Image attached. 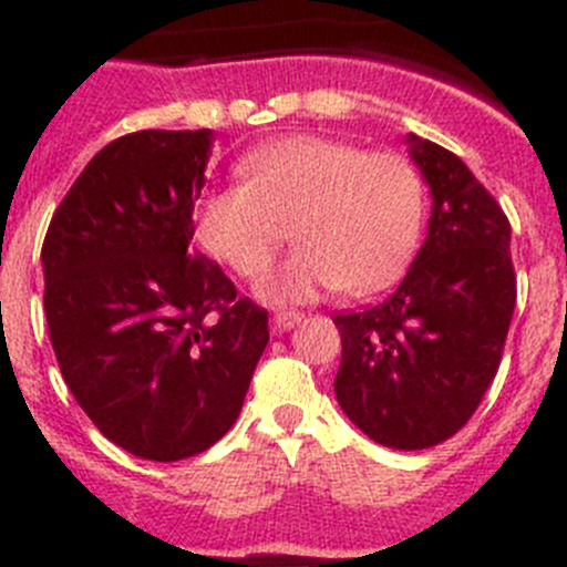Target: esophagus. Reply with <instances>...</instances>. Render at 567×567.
<instances>
[{
  "instance_id": "esophagus-1",
  "label": "esophagus",
  "mask_w": 567,
  "mask_h": 567,
  "mask_svg": "<svg viewBox=\"0 0 567 567\" xmlns=\"http://www.w3.org/2000/svg\"><path fill=\"white\" fill-rule=\"evenodd\" d=\"M301 318H305V312H299V310H279L271 320V329L274 331H288V329H293L296 323H301Z\"/></svg>"
}]
</instances>
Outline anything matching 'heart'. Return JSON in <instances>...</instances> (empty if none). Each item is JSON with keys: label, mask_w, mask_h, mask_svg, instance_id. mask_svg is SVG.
<instances>
[{"label": "heart", "mask_w": 567, "mask_h": 567, "mask_svg": "<svg viewBox=\"0 0 567 567\" xmlns=\"http://www.w3.org/2000/svg\"><path fill=\"white\" fill-rule=\"evenodd\" d=\"M241 186L210 192L197 238L238 277L262 282L288 238L299 251L271 293L305 301L340 288L364 296L409 262L425 216V186L400 153H368L323 136H288L238 164Z\"/></svg>", "instance_id": "obj_1"}]
</instances>
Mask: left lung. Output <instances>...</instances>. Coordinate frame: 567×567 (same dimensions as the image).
Segmentation results:
<instances>
[{"label": "left lung", "mask_w": 567, "mask_h": 567, "mask_svg": "<svg viewBox=\"0 0 567 567\" xmlns=\"http://www.w3.org/2000/svg\"><path fill=\"white\" fill-rule=\"evenodd\" d=\"M409 153L433 197L425 244L390 299L334 318L337 403L392 450L433 447L466 425L516 310L505 210L455 153L414 134Z\"/></svg>", "instance_id": "left-lung-1"}]
</instances>
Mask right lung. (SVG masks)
I'll list each match as a JSON object with an SVG mask.
<instances>
[{
	"mask_svg": "<svg viewBox=\"0 0 567 567\" xmlns=\"http://www.w3.org/2000/svg\"><path fill=\"white\" fill-rule=\"evenodd\" d=\"M208 128L109 142L51 216L43 307L68 390L101 433L145 461H183L241 414L268 312L194 251Z\"/></svg>",
	"mask_w": 567,
	"mask_h": 567,
	"instance_id": "1",
	"label": "right lung"
}]
</instances>
